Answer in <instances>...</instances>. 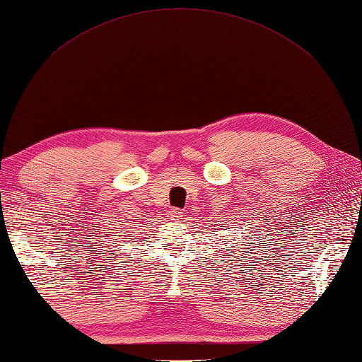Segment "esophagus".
<instances>
[{
  "instance_id": "esophagus-1",
  "label": "esophagus",
  "mask_w": 362,
  "mask_h": 362,
  "mask_svg": "<svg viewBox=\"0 0 362 362\" xmlns=\"http://www.w3.org/2000/svg\"><path fill=\"white\" fill-rule=\"evenodd\" d=\"M170 216H172V218H181L182 211H181V209H172Z\"/></svg>"
}]
</instances>
